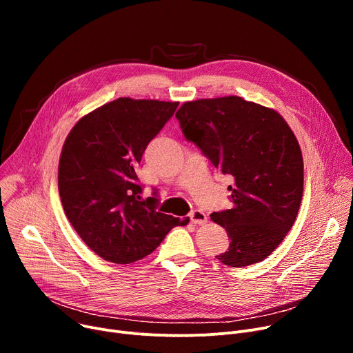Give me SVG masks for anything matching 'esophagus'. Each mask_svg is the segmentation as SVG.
Here are the masks:
<instances>
[{
  "instance_id": "1",
  "label": "esophagus",
  "mask_w": 353,
  "mask_h": 353,
  "mask_svg": "<svg viewBox=\"0 0 353 353\" xmlns=\"http://www.w3.org/2000/svg\"><path fill=\"white\" fill-rule=\"evenodd\" d=\"M189 217H190V220L193 221L194 225H199V226H200V225L208 223V216H206L205 212H201V210H193V212H190Z\"/></svg>"
}]
</instances>
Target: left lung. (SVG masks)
Here are the masks:
<instances>
[{"instance_id":"left-lung-1","label":"left lung","mask_w":353,"mask_h":353,"mask_svg":"<svg viewBox=\"0 0 353 353\" xmlns=\"http://www.w3.org/2000/svg\"><path fill=\"white\" fill-rule=\"evenodd\" d=\"M176 117L184 137L233 177V209L210 214L230 239L216 257L232 268L262 262L292 229L303 196V159L292 128L276 110L237 96L188 101Z\"/></svg>"}]
</instances>
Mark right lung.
I'll return each mask as SVG.
<instances>
[{"label":"right lung","mask_w":353,"mask_h":353,"mask_svg":"<svg viewBox=\"0 0 353 353\" xmlns=\"http://www.w3.org/2000/svg\"><path fill=\"white\" fill-rule=\"evenodd\" d=\"M177 101L120 97L81 117L59 163L63 209L83 242L104 261L133 263L150 254L180 220L140 200L139 167L147 144L170 120Z\"/></svg>","instance_id":"1"}]
</instances>
